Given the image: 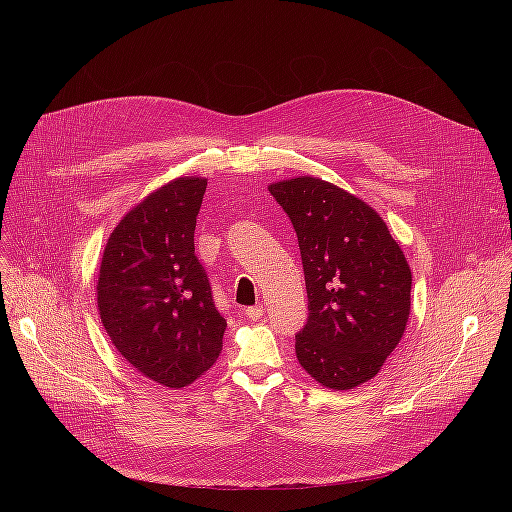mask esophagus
Returning <instances> with one entry per match:
<instances>
[{"instance_id":"esophagus-1","label":"esophagus","mask_w":512,"mask_h":512,"mask_svg":"<svg viewBox=\"0 0 512 512\" xmlns=\"http://www.w3.org/2000/svg\"><path fill=\"white\" fill-rule=\"evenodd\" d=\"M245 314H247V318L249 320H259V318H263V306L261 304H257V306H251V308H247L245 310Z\"/></svg>"}]
</instances>
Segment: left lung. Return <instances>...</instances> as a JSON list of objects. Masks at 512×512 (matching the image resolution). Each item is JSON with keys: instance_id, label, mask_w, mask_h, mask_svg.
Returning <instances> with one entry per match:
<instances>
[{"instance_id": "1", "label": "left lung", "mask_w": 512, "mask_h": 512, "mask_svg": "<svg viewBox=\"0 0 512 512\" xmlns=\"http://www.w3.org/2000/svg\"><path fill=\"white\" fill-rule=\"evenodd\" d=\"M298 235L308 322L296 334L302 367L346 391L373 379L399 344L411 308V269L383 218L318 178L269 186Z\"/></svg>"}]
</instances>
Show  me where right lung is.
Here are the masks:
<instances>
[{"mask_svg":"<svg viewBox=\"0 0 512 512\" xmlns=\"http://www.w3.org/2000/svg\"><path fill=\"white\" fill-rule=\"evenodd\" d=\"M206 180L180 178L123 216L103 253L101 322L131 367L180 389L208 371L223 348L227 320L194 255Z\"/></svg>","mask_w":512,"mask_h":512,"instance_id":"1","label":"right lung"}]
</instances>
